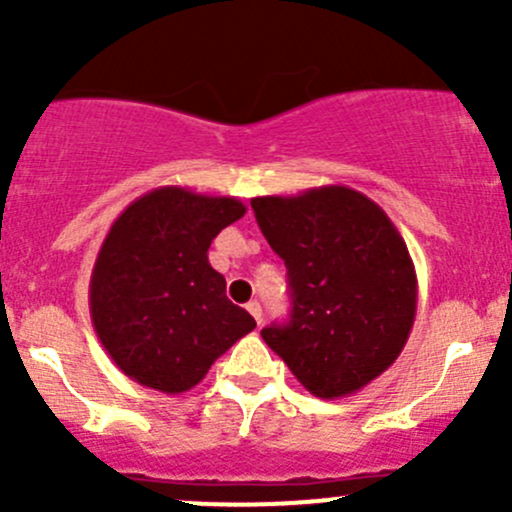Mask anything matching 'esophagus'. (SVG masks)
I'll list each match as a JSON object with an SVG mask.
<instances>
[{
	"label": "esophagus",
	"instance_id": "esophagus-1",
	"mask_svg": "<svg viewBox=\"0 0 512 512\" xmlns=\"http://www.w3.org/2000/svg\"><path fill=\"white\" fill-rule=\"evenodd\" d=\"M247 312H250L252 317H255L257 324H262V307H260V302H247Z\"/></svg>",
	"mask_w": 512,
	"mask_h": 512
}]
</instances>
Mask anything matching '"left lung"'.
I'll return each mask as SVG.
<instances>
[{
	"label": "left lung",
	"instance_id": "1",
	"mask_svg": "<svg viewBox=\"0 0 512 512\" xmlns=\"http://www.w3.org/2000/svg\"><path fill=\"white\" fill-rule=\"evenodd\" d=\"M257 225L285 260L292 314L262 329L267 347L319 399L356 394L404 349L418 282L389 215L347 185L252 198Z\"/></svg>",
	"mask_w": 512,
	"mask_h": 512
}]
</instances>
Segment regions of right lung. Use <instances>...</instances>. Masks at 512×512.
Instances as JSON below:
<instances>
[{
    "label": "right lung",
    "instance_id": "obj_1",
    "mask_svg": "<svg viewBox=\"0 0 512 512\" xmlns=\"http://www.w3.org/2000/svg\"><path fill=\"white\" fill-rule=\"evenodd\" d=\"M245 210L237 198L163 185L111 225L91 272L89 307L103 349L128 379L183 394L255 329L208 262L210 242Z\"/></svg>",
    "mask_w": 512,
    "mask_h": 512
}]
</instances>
